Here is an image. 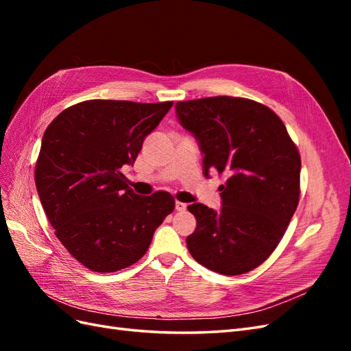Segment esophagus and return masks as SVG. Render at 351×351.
<instances>
[{"label":"esophagus","instance_id":"obj_1","mask_svg":"<svg viewBox=\"0 0 351 351\" xmlns=\"http://www.w3.org/2000/svg\"><path fill=\"white\" fill-rule=\"evenodd\" d=\"M187 208V205L186 204H183V202H180V200H177L176 202V210H180V212H182V210H184Z\"/></svg>","mask_w":351,"mask_h":351}]
</instances>
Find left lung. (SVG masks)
Listing matches in <instances>:
<instances>
[{"label":"left lung","mask_w":351,"mask_h":351,"mask_svg":"<svg viewBox=\"0 0 351 351\" xmlns=\"http://www.w3.org/2000/svg\"><path fill=\"white\" fill-rule=\"evenodd\" d=\"M176 111L199 142L204 174H227L218 212L187 206L196 217L187 249L210 271L246 274L271 256L299 205V149L280 117L256 101L210 97L180 101Z\"/></svg>","instance_id":"8db88e82"}]
</instances>
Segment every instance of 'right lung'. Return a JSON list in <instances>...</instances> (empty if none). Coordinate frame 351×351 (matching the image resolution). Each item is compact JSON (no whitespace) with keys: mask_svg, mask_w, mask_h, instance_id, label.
<instances>
[{"mask_svg":"<svg viewBox=\"0 0 351 351\" xmlns=\"http://www.w3.org/2000/svg\"><path fill=\"white\" fill-rule=\"evenodd\" d=\"M171 107L173 101L90 99L47 127L35 167L38 195L57 239L88 269L115 272L136 263L174 210L168 192L136 195L121 173Z\"/></svg>","mask_w":351,"mask_h":351,"instance_id":"add662e5","label":"right lung"}]
</instances>
